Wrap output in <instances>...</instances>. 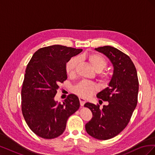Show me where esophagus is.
<instances>
[{"instance_id":"34e87169","label":"esophagus","mask_w":155,"mask_h":155,"mask_svg":"<svg viewBox=\"0 0 155 155\" xmlns=\"http://www.w3.org/2000/svg\"><path fill=\"white\" fill-rule=\"evenodd\" d=\"M79 101H80V105L82 107L84 105V104H85V102H86L85 100H84L83 98H82V97H79Z\"/></svg>"}]
</instances>
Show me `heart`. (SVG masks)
I'll return each mask as SVG.
<instances>
[{
    "mask_svg": "<svg viewBox=\"0 0 155 155\" xmlns=\"http://www.w3.org/2000/svg\"><path fill=\"white\" fill-rule=\"evenodd\" d=\"M85 59L88 61L91 67L94 68L96 72H101L107 66V61L104 56L97 54H92L88 55L79 56V58H73L69 60L66 64V72L70 76H74L76 73V69L79 63V60ZM100 80L104 84H107L110 81L109 74L106 72H103L100 75ZM97 89L96 84L87 81H82L79 83L78 85L74 88V92L81 97H87L92 95Z\"/></svg>",
    "mask_w": 155,
    "mask_h": 155,
    "instance_id": "obj_1",
    "label": "heart"
}]
</instances>
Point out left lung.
Instances as JSON below:
<instances>
[{
  "instance_id": "obj_1",
  "label": "left lung",
  "mask_w": 155,
  "mask_h": 155,
  "mask_svg": "<svg viewBox=\"0 0 155 155\" xmlns=\"http://www.w3.org/2000/svg\"><path fill=\"white\" fill-rule=\"evenodd\" d=\"M95 50L109 59L114 70L109 87L97 94L107 105L102 109L88 102L84 105L92 112L85 129L93 138L105 140L118 135L129 122L137 105L139 83L137 69L127 55L110 46Z\"/></svg>"
}]
</instances>
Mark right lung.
<instances>
[{
    "instance_id": "obj_1",
    "label": "right lung",
    "mask_w": 155,
    "mask_h": 155,
    "mask_svg": "<svg viewBox=\"0 0 155 155\" xmlns=\"http://www.w3.org/2000/svg\"><path fill=\"white\" fill-rule=\"evenodd\" d=\"M62 45L39 49L26 68L21 90L23 116L30 129L45 139L62 134L69 117L80 106L79 98L69 94L63 104L55 101L59 84L67 79L66 64L82 51Z\"/></svg>"
}]
</instances>
